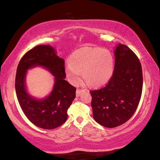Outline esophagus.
<instances>
[{
	"instance_id": "obj_1",
	"label": "esophagus",
	"mask_w": 160,
	"mask_h": 160,
	"mask_svg": "<svg viewBox=\"0 0 160 160\" xmlns=\"http://www.w3.org/2000/svg\"><path fill=\"white\" fill-rule=\"evenodd\" d=\"M85 90H82V89H78V90H76V96L77 97H79L80 96L81 94H82L85 92Z\"/></svg>"
}]
</instances>
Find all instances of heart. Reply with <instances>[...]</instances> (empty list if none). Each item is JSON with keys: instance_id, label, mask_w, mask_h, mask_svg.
Returning a JSON list of instances; mask_svg holds the SVG:
<instances>
[{"instance_id": "obj_1", "label": "heart", "mask_w": 160, "mask_h": 160, "mask_svg": "<svg viewBox=\"0 0 160 160\" xmlns=\"http://www.w3.org/2000/svg\"><path fill=\"white\" fill-rule=\"evenodd\" d=\"M66 66V73L72 83L76 84L83 72L84 79L94 87L106 84L112 78L114 60L109 50L102 48L82 47L75 51Z\"/></svg>"}]
</instances>
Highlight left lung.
<instances>
[{
	"label": "left lung",
	"mask_w": 160,
	"mask_h": 160,
	"mask_svg": "<svg viewBox=\"0 0 160 160\" xmlns=\"http://www.w3.org/2000/svg\"><path fill=\"white\" fill-rule=\"evenodd\" d=\"M115 65L106 86L90 90L93 117L107 128H115L131 118L138 106L142 90L141 63L127 46L118 44Z\"/></svg>",
	"instance_id": "obj_1"
}]
</instances>
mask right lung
<instances>
[{
  "label": "right lung",
  "mask_w": 160,
  "mask_h": 160,
  "mask_svg": "<svg viewBox=\"0 0 160 160\" xmlns=\"http://www.w3.org/2000/svg\"><path fill=\"white\" fill-rule=\"evenodd\" d=\"M37 65L46 67L55 77L51 94L42 100L32 98L25 89L26 70ZM65 78V61L49 45H38L22 57L16 72L15 91L21 109L34 125L44 129H54L66 121L67 111L75 99L76 88Z\"/></svg>",
  "instance_id": "obj_1"
}]
</instances>
